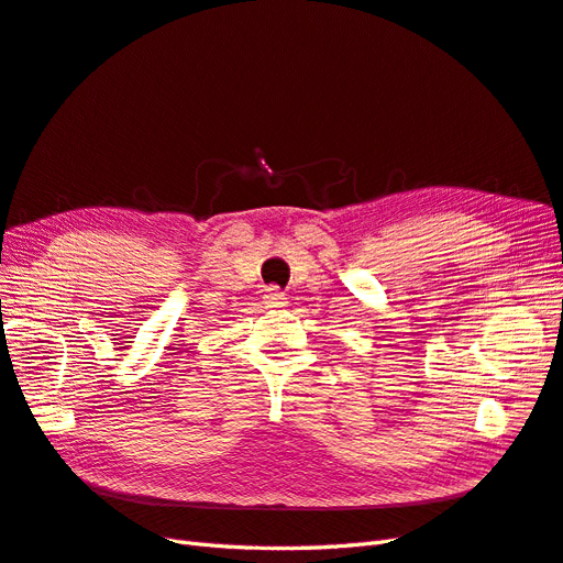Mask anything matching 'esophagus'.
I'll return each mask as SVG.
<instances>
[{"label":"esophagus","mask_w":563,"mask_h":563,"mask_svg":"<svg viewBox=\"0 0 563 563\" xmlns=\"http://www.w3.org/2000/svg\"><path fill=\"white\" fill-rule=\"evenodd\" d=\"M285 295L278 290V287H268L264 295V305L266 307H285Z\"/></svg>","instance_id":"esophagus-1"}]
</instances>
